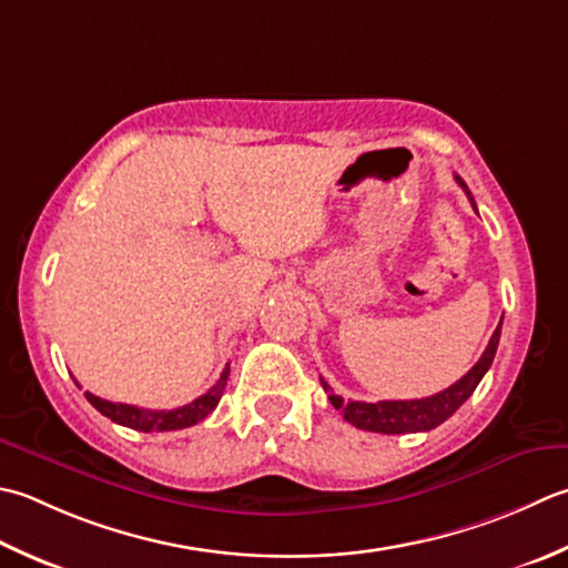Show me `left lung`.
<instances>
[{
  "label": "left lung",
  "instance_id": "left-lung-1",
  "mask_svg": "<svg viewBox=\"0 0 568 568\" xmlns=\"http://www.w3.org/2000/svg\"><path fill=\"white\" fill-rule=\"evenodd\" d=\"M465 194H468L470 204L475 209L473 194L468 184H465L460 176H455ZM477 211V209H475ZM499 332H503V320H499L497 329L493 332L490 342L483 352V357L477 359L473 369L463 376V379L455 382L453 386L443 388V392L426 396V398H410V402H376V404H366V402H344L342 396L332 394V388L327 382H322V388L329 394V402L337 410H342V416L347 424L357 426L362 430H372V433H386V436H398V433H418V430H430L440 426L443 420H448L455 410H458L473 392L477 384L483 382V376L490 369V364L495 359L497 344H499Z\"/></svg>",
  "mask_w": 568,
  "mask_h": 568
}]
</instances>
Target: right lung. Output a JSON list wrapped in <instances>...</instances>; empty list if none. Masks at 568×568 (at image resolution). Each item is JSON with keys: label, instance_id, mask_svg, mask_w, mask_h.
<instances>
[{"label": "right lung", "instance_id": "add662e5", "mask_svg": "<svg viewBox=\"0 0 568 568\" xmlns=\"http://www.w3.org/2000/svg\"><path fill=\"white\" fill-rule=\"evenodd\" d=\"M226 382H229V364H226V369L221 372V379L211 386L204 396H199L192 404L172 408V410H152V408H138L130 404H115V402H108V398H100L91 392H85V398L91 402L93 408L100 410V414L108 416L110 420H115V424H120V426L135 428L142 433L182 430V428L199 424V420H204L211 410L219 406L221 394H224V388H226Z\"/></svg>", "mask_w": 568, "mask_h": 568}]
</instances>
